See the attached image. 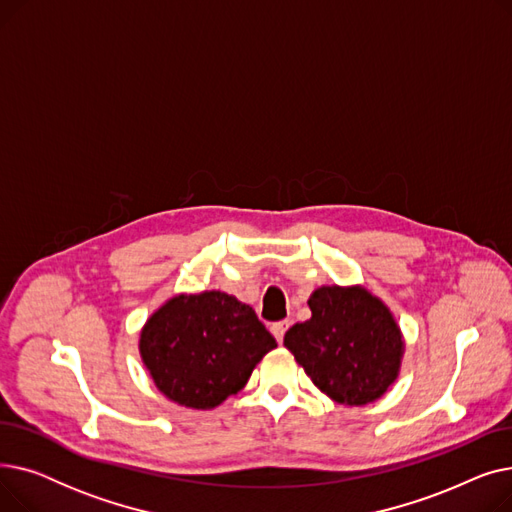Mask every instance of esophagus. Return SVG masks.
<instances>
[{
  "label": "esophagus",
  "instance_id": "34e87169",
  "mask_svg": "<svg viewBox=\"0 0 512 512\" xmlns=\"http://www.w3.org/2000/svg\"><path fill=\"white\" fill-rule=\"evenodd\" d=\"M290 328V324H288V321H278V324H272V334L276 336V340L282 344L284 342V334H286V330Z\"/></svg>",
  "mask_w": 512,
  "mask_h": 512
}]
</instances>
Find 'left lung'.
I'll list each match as a JSON object with an SVG mask.
<instances>
[{"instance_id": "1", "label": "left lung", "mask_w": 512, "mask_h": 512, "mask_svg": "<svg viewBox=\"0 0 512 512\" xmlns=\"http://www.w3.org/2000/svg\"><path fill=\"white\" fill-rule=\"evenodd\" d=\"M311 319L292 326L284 346L311 382L340 405H367L396 380L402 336L388 307L365 288H317Z\"/></svg>"}]
</instances>
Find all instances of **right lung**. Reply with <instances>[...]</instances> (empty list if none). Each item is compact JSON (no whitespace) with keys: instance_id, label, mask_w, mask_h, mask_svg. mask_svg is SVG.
<instances>
[{"instance_id":"obj_1","label":"right lung","mask_w":512,"mask_h":512,"mask_svg":"<svg viewBox=\"0 0 512 512\" xmlns=\"http://www.w3.org/2000/svg\"><path fill=\"white\" fill-rule=\"evenodd\" d=\"M272 348L276 338L253 307L218 290L174 297L141 334L155 386L188 409H213L236 394Z\"/></svg>"}]
</instances>
